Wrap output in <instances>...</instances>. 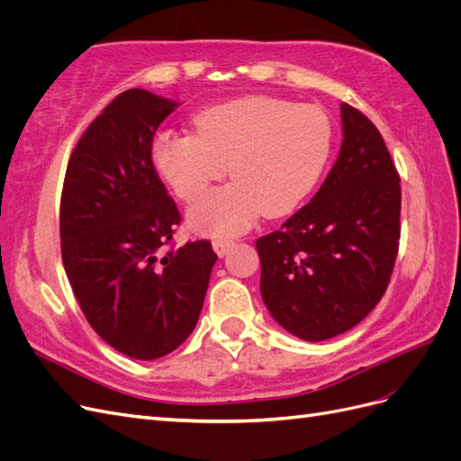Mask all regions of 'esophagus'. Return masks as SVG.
Here are the masks:
<instances>
[{
	"instance_id": "34e87169",
	"label": "esophagus",
	"mask_w": 461,
	"mask_h": 461,
	"mask_svg": "<svg viewBox=\"0 0 461 461\" xmlns=\"http://www.w3.org/2000/svg\"><path fill=\"white\" fill-rule=\"evenodd\" d=\"M230 248H232V242H230V240H222V239L213 240V249H215V254H217L219 258H225V256L230 252Z\"/></svg>"
}]
</instances>
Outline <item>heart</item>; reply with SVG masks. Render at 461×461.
Returning a JSON list of instances; mask_svg holds the SVG:
<instances>
[{
	"mask_svg": "<svg viewBox=\"0 0 461 461\" xmlns=\"http://www.w3.org/2000/svg\"><path fill=\"white\" fill-rule=\"evenodd\" d=\"M194 124L196 132H159L151 159L185 202L198 200L229 165L232 183L188 212V225L205 236H236L261 213L292 212L310 196L330 158V121L313 105L254 95L207 109Z\"/></svg>",
	"mask_w": 461,
	"mask_h": 461,
	"instance_id": "obj_1",
	"label": "heart"
}]
</instances>
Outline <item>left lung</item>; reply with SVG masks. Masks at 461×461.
<instances>
[{"label": "left lung", "instance_id": "8db88e82", "mask_svg": "<svg viewBox=\"0 0 461 461\" xmlns=\"http://www.w3.org/2000/svg\"><path fill=\"white\" fill-rule=\"evenodd\" d=\"M342 146L325 183L256 242L261 298L278 325L310 342L356 327L383 298L400 240V175L381 132L342 104Z\"/></svg>", "mask_w": 461, "mask_h": 461}]
</instances>
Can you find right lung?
<instances>
[{"mask_svg":"<svg viewBox=\"0 0 461 461\" xmlns=\"http://www.w3.org/2000/svg\"><path fill=\"white\" fill-rule=\"evenodd\" d=\"M176 105L119 94L73 149L61 194V256L82 313L111 348L146 361L190 337L217 261L209 240L165 249L180 213L151 142Z\"/></svg>","mask_w":461,"mask_h":461,"instance_id":"right-lung-1","label":"right lung"}]
</instances>
